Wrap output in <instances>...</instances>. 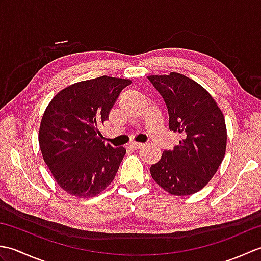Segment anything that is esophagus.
Instances as JSON below:
<instances>
[{"label":"esophagus","mask_w":261,"mask_h":261,"mask_svg":"<svg viewBox=\"0 0 261 261\" xmlns=\"http://www.w3.org/2000/svg\"><path fill=\"white\" fill-rule=\"evenodd\" d=\"M143 146V143H141V142H131L130 145H129V147L131 148V149H135V150H137V149H140V148H142Z\"/></svg>","instance_id":"1"}]
</instances>
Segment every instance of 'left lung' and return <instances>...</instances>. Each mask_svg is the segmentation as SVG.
Here are the masks:
<instances>
[{"mask_svg": "<svg viewBox=\"0 0 261 261\" xmlns=\"http://www.w3.org/2000/svg\"><path fill=\"white\" fill-rule=\"evenodd\" d=\"M148 79L167 105L169 130L181 135L179 145L151 165L150 174L169 194L191 195L206 186L224 158V115L211 94L185 75L173 71Z\"/></svg>", "mask_w": 261, "mask_h": 261, "instance_id": "left-lung-1", "label": "left lung"}]
</instances>
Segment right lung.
<instances>
[{
    "instance_id": "1",
    "label": "right lung",
    "mask_w": 261,
    "mask_h": 261,
    "mask_svg": "<svg viewBox=\"0 0 261 261\" xmlns=\"http://www.w3.org/2000/svg\"><path fill=\"white\" fill-rule=\"evenodd\" d=\"M130 84L110 76L79 82L58 92L46 108L39 146L55 180L70 195L94 197L113 181L126 151L105 145L98 126Z\"/></svg>"
}]
</instances>
